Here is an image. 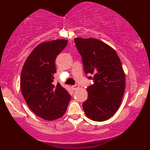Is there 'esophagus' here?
<instances>
[{"instance_id":"1","label":"esophagus","mask_w":150,"mask_h":150,"mask_svg":"<svg viewBox=\"0 0 150 150\" xmlns=\"http://www.w3.org/2000/svg\"><path fill=\"white\" fill-rule=\"evenodd\" d=\"M72 89H73V90H76V89H77L79 88V85H73L72 86Z\"/></svg>"}]
</instances>
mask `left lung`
Instances as JSON below:
<instances>
[{"label": "left lung", "instance_id": "1", "mask_svg": "<svg viewBox=\"0 0 150 150\" xmlns=\"http://www.w3.org/2000/svg\"><path fill=\"white\" fill-rule=\"evenodd\" d=\"M86 74L93 75V84L87 88V99L82 104L86 116L104 121L119 108L125 87V73L114 49L99 39L75 38Z\"/></svg>", "mask_w": 150, "mask_h": 150}]
</instances>
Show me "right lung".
I'll return each mask as SVG.
<instances>
[{
	"instance_id": "1",
	"label": "right lung",
	"mask_w": 150,
	"mask_h": 150,
	"mask_svg": "<svg viewBox=\"0 0 150 150\" xmlns=\"http://www.w3.org/2000/svg\"><path fill=\"white\" fill-rule=\"evenodd\" d=\"M68 41L56 39L36 46L24 63L20 87L27 106L38 116L54 120L65 114L71 97L59 83L53 84L55 60Z\"/></svg>"
}]
</instances>
